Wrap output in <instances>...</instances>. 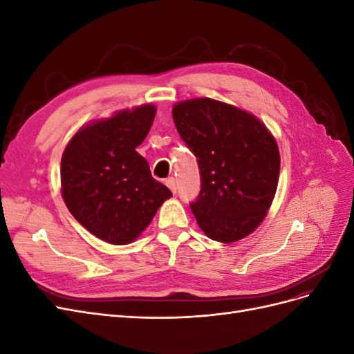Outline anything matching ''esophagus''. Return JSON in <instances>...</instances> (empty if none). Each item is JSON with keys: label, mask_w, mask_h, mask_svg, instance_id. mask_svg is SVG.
Instances as JSON below:
<instances>
[{"label": "esophagus", "mask_w": 354, "mask_h": 354, "mask_svg": "<svg viewBox=\"0 0 354 354\" xmlns=\"http://www.w3.org/2000/svg\"><path fill=\"white\" fill-rule=\"evenodd\" d=\"M165 185L169 187V190L173 192V194H176V192H177V186H176V180H174V177H168V178L165 180Z\"/></svg>", "instance_id": "obj_1"}]
</instances>
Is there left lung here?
Listing matches in <instances>:
<instances>
[{"label": "left lung", "mask_w": 354, "mask_h": 354, "mask_svg": "<svg viewBox=\"0 0 354 354\" xmlns=\"http://www.w3.org/2000/svg\"><path fill=\"white\" fill-rule=\"evenodd\" d=\"M177 131L196 156L201 190L192 212L208 238L236 242L254 232L276 194L281 156L266 125L212 99L176 104Z\"/></svg>", "instance_id": "left-lung-1"}]
</instances>
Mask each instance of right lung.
I'll return each instance as SVG.
<instances>
[{
  "mask_svg": "<svg viewBox=\"0 0 354 354\" xmlns=\"http://www.w3.org/2000/svg\"><path fill=\"white\" fill-rule=\"evenodd\" d=\"M155 113L152 104L118 112L82 128L63 152L62 196L75 220L102 241L133 242L173 195L136 152Z\"/></svg>",
  "mask_w": 354,
  "mask_h": 354,
  "instance_id": "obj_1",
  "label": "right lung"
}]
</instances>
